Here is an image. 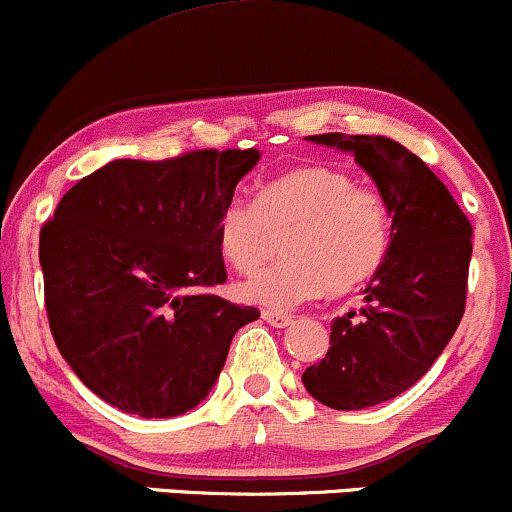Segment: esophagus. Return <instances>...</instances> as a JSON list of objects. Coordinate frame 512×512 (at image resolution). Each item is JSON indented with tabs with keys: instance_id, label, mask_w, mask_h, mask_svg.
Listing matches in <instances>:
<instances>
[{
	"instance_id": "obj_1",
	"label": "esophagus",
	"mask_w": 512,
	"mask_h": 512,
	"mask_svg": "<svg viewBox=\"0 0 512 512\" xmlns=\"http://www.w3.org/2000/svg\"><path fill=\"white\" fill-rule=\"evenodd\" d=\"M263 320H266L268 324H271V327H278V329H283V327H290V324H293V317L290 315H283V312H273V310H263Z\"/></svg>"
}]
</instances>
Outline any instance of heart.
<instances>
[{"instance_id":"heart-1","label":"heart","mask_w":512,"mask_h":512,"mask_svg":"<svg viewBox=\"0 0 512 512\" xmlns=\"http://www.w3.org/2000/svg\"><path fill=\"white\" fill-rule=\"evenodd\" d=\"M283 234L288 258L241 283L246 302L290 310L324 290L342 295L364 285L388 256L390 212L344 170L302 166L263 183L254 207L229 202L217 217L219 254L239 273L258 271Z\"/></svg>"}]
</instances>
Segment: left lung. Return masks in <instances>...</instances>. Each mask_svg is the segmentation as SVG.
Listing matches in <instances>:
<instances>
[{
	"instance_id": "left-lung-1",
	"label": "left lung",
	"mask_w": 512,
	"mask_h": 512,
	"mask_svg": "<svg viewBox=\"0 0 512 512\" xmlns=\"http://www.w3.org/2000/svg\"><path fill=\"white\" fill-rule=\"evenodd\" d=\"M305 139L349 151L393 219L366 305L332 322L327 356L302 373L307 393L327 408L364 410L415 386L454 337L474 229L442 180L398 141L337 131Z\"/></svg>"
}]
</instances>
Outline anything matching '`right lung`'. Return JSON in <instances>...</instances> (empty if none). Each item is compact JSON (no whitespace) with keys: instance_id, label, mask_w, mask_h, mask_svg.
<instances>
[{"instance_id":"obj_1","label":"right lung","mask_w":512,"mask_h":512,"mask_svg":"<svg viewBox=\"0 0 512 512\" xmlns=\"http://www.w3.org/2000/svg\"><path fill=\"white\" fill-rule=\"evenodd\" d=\"M261 153L107 163L63 195L38 258L51 334L75 376L114 408L175 417L207 398L236 329L258 320L227 280L217 217Z\"/></svg>"}]
</instances>
